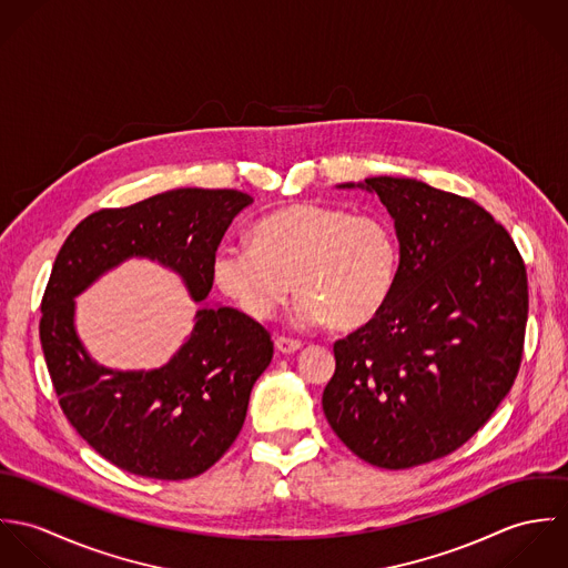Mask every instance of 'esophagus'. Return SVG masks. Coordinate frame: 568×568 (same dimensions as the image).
<instances>
[{
  "label": "esophagus",
  "mask_w": 568,
  "mask_h": 568,
  "mask_svg": "<svg viewBox=\"0 0 568 568\" xmlns=\"http://www.w3.org/2000/svg\"><path fill=\"white\" fill-rule=\"evenodd\" d=\"M275 349L280 354H295L297 349H302V343L295 338H286V336H277L275 338Z\"/></svg>",
  "instance_id": "esophagus-1"
}]
</instances>
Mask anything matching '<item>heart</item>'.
<instances>
[{"label":"heart","instance_id":"heart-1","mask_svg":"<svg viewBox=\"0 0 568 568\" xmlns=\"http://www.w3.org/2000/svg\"><path fill=\"white\" fill-rule=\"evenodd\" d=\"M398 264L396 234L383 219L293 203L262 216L251 244H221L212 277L251 320H271L295 286V324L354 329L385 308Z\"/></svg>","mask_w":568,"mask_h":568}]
</instances>
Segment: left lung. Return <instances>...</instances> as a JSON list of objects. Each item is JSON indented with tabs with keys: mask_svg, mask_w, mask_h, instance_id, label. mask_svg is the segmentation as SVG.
<instances>
[{
	"mask_svg": "<svg viewBox=\"0 0 568 568\" xmlns=\"http://www.w3.org/2000/svg\"><path fill=\"white\" fill-rule=\"evenodd\" d=\"M338 187L378 194L400 243L385 308L334 343L325 417L363 462L405 470L466 444L509 394L523 358L527 271L470 199L406 176Z\"/></svg>",
	"mask_w": 568,
	"mask_h": 568,
	"instance_id": "obj_1",
	"label": "left lung"
}]
</instances>
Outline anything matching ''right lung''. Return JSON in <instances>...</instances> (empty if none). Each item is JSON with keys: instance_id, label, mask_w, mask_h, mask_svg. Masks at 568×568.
I'll return each mask as SVG.
<instances>
[{"instance_id": "add662e5", "label": "right lung", "mask_w": 568, "mask_h": 568, "mask_svg": "<svg viewBox=\"0 0 568 568\" xmlns=\"http://www.w3.org/2000/svg\"><path fill=\"white\" fill-rule=\"evenodd\" d=\"M253 199L239 190L179 187L87 216L61 246L41 302V347L59 405L113 466L163 481L212 468L243 428L271 334L230 306H212V255ZM158 261L202 306L182 347L155 371H111L85 352L75 297L126 258Z\"/></svg>"}]
</instances>
